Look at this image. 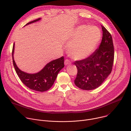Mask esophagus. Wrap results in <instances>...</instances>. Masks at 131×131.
<instances>
[{
	"instance_id": "obj_1",
	"label": "esophagus",
	"mask_w": 131,
	"mask_h": 131,
	"mask_svg": "<svg viewBox=\"0 0 131 131\" xmlns=\"http://www.w3.org/2000/svg\"><path fill=\"white\" fill-rule=\"evenodd\" d=\"M64 64L65 65H70L71 64V62H70V61L68 59H66L65 60V62H64Z\"/></svg>"
}]
</instances>
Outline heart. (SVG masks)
Wrapping results in <instances>:
<instances>
[{"mask_svg": "<svg viewBox=\"0 0 131 131\" xmlns=\"http://www.w3.org/2000/svg\"><path fill=\"white\" fill-rule=\"evenodd\" d=\"M101 33L96 26L80 25L69 35L68 51L76 60L84 59L94 52L101 39Z\"/></svg>", "mask_w": 131, "mask_h": 131, "instance_id": "obj_1", "label": "heart"}]
</instances>
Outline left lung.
<instances>
[{"label": "left lung", "mask_w": 131, "mask_h": 131, "mask_svg": "<svg viewBox=\"0 0 131 131\" xmlns=\"http://www.w3.org/2000/svg\"><path fill=\"white\" fill-rule=\"evenodd\" d=\"M103 37L100 47L88 58L74 62L77 68L74 84L84 90L99 87L111 73L114 60V47L112 36L102 26Z\"/></svg>", "instance_id": "obj_1"}]
</instances>
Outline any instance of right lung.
Masks as SVG:
<instances>
[{
  "mask_svg": "<svg viewBox=\"0 0 131 131\" xmlns=\"http://www.w3.org/2000/svg\"><path fill=\"white\" fill-rule=\"evenodd\" d=\"M41 20L40 18L31 21L26 25ZM14 43L12 49V59L13 66L16 72L21 81L28 88L39 92L48 90L53 84L60 71L64 67L63 57L51 61L43 68L36 73H28L21 70L17 66L13 58Z\"/></svg>",
  "mask_w": 131,
  "mask_h": 131,
  "instance_id": "1",
  "label": "right lung"
}]
</instances>
